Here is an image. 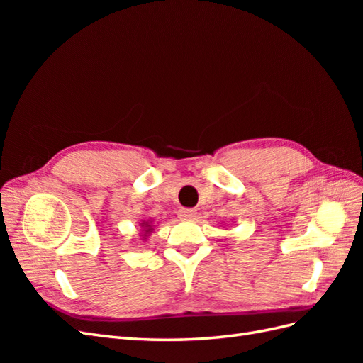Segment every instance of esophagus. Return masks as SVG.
<instances>
[{
    "instance_id": "34e87169",
    "label": "esophagus",
    "mask_w": 363,
    "mask_h": 363,
    "mask_svg": "<svg viewBox=\"0 0 363 363\" xmlns=\"http://www.w3.org/2000/svg\"><path fill=\"white\" fill-rule=\"evenodd\" d=\"M196 212L194 208H180L179 211V218L183 219V221H189V219H194Z\"/></svg>"
}]
</instances>
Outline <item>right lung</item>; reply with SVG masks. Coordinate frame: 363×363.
<instances>
[{
  "label": "right lung",
  "instance_id": "add662e5",
  "mask_svg": "<svg viewBox=\"0 0 363 363\" xmlns=\"http://www.w3.org/2000/svg\"><path fill=\"white\" fill-rule=\"evenodd\" d=\"M152 221H151V218L150 219H142L140 221V236H142V239H147L151 233H152V230H155V225L151 224Z\"/></svg>",
  "mask_w": 363,
  "mask_h": 363
}]
</instances>
